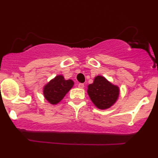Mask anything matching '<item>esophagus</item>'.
Returning a JSON list of instances; mask_svg holds the SVG:
<instances>
[{
  "mask_svg": "<svg viewBox=\"0 0 158 158\" xmlns=\"http://www.w3.org/2000/svg\"><path fill=\"white\" fill-rule=\"evenodd\" d=\"M78 87H79V88H83L85 87L84 84H82V83H79V84H78Z\"/></svg>",
  "mask_w": 158,
  "mask_h": 158,
  "instance_id": "obj_1",
  "label": "esophagus"
}]
</instances>
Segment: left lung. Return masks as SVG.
I'll return each mask as SVG.
<instances>
[{
  "instance_id": "left-lung-1",
  "label": "left lung",
  "mask_w": 158,
  "mask_h": 158,
  "mask_svg": "<svg viewBox=\"0 0 158 158\" xmlns=\"http://www.w3.org/2000/svg\"><path fill=\"white\" fill-rule=\"evenodd\" d=\"M88 94L94 106L99 109H108L117 102L119 88L104 77L97 76L94 82L88 86Z\"/></svg>"
}]
</instances>
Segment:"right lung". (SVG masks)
<instances>
[{
	"instance_id": "add662e5",
	"label": "right lung",
	"mask_w": 158,
	"mask_h": 158,
	"mask_svg": "<svg viewBox=\"0 0 158 158\" xmlns=\"http://www.w3.org/2000/svg\"><path fill=\"white\" fill-rule=\"evenodd\" d=\"M73 80H66L62 75H58L44 85L43 94L48 102L51 105H56L61 102L69 90L73 88Z\"/></svg>"
}]
</instances>
